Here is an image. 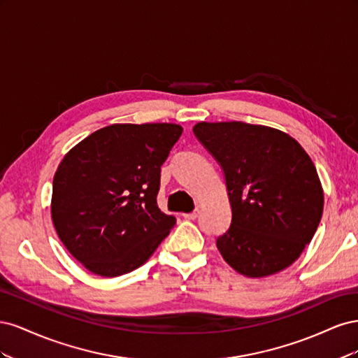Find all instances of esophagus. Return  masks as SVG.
I'll return each instance as SVG.
<instances>
[{"instance_id": "esophagus-1", "label": "esophagus", "mask_w": 358, "mask_h": 358, "mask_svg": "<svg viewBox=\"0 0 358 358\" xmlns=\"http://www.w3.org/2000/svg\"><path fill=\"white\" fill-rule=\"evenodd\" d=\"M197 216H199V209H196L191 213H183V218H185V220H196Z\"/></svg>"}]
</instances>
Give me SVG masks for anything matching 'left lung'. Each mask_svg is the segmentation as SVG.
Listing matches in <instances>:
<instances>
[{
  "label": "left lung",
  "instance_id": "1",
  "mask_svg": "<svg viewBox=\"0 0 358 358\" xmlns=\"http://www.w3.org/2000/svg\"><path fill=\"white\" fill-rule=\"evenodd\" d=\"M192 131L225 175L233 216L216 239L222 258L248 278L282 272L322 216L324 191L310 157L296 138L266 125L199 122Z\"/></svg>",
  "mask_w": 358,
  "mask_h": 358
}]
</instances>
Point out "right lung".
Here are the masks:
<instances>
[{
	"label": "right lung",
	"instance_id": "obj_1",
	"mask_svg": "<svg viewBox=\"0 0 358 358\" xmlns=\"http://www.w3.org/2000/svg\"><path fill=\"white\" fill-rule=\"evenodd\" d=\"M178 124H113L71 148L53 176L52 222L67 251L94 275L145 264L175 227L157 206L159 173L182 134Z\"/></svg>",
	"mask_w": 358,
	"mask_h": 358
}]
</instances>
